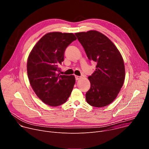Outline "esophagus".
Instances as JSON below:
<instances>
[{"label":"esophagus","instance_id":"1","mask_svg":"<svg viewBox=\"0 0 149 149\" xmlns=\"http://www.w3.org/2000/svg\"><path fill=\"white\" fill-rule=\"evenodd\" d=\"M81 78V77H79V76H75V79L76 80H78L79 79Z\"/></svg>","mask_w":149,"mask_h":149}]
</instances>
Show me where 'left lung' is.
Here are the masks:
<instances>
[{
	"label": "left lung",
	"instance_id": "1",
	"mask_svg": "<svg viewBox=\"0 0 149 149\" xmlns=\"http://www.w3.org/2000/svg\"><path fill=\"white\" fill-rule=\"evenodd\" d=\"M89 59L97 62L88 77L91 84L87 102L95 107H105L117 97L125 79L123 57L113 42L102 33L91 30L75 33Z\"/></svg>",
	"mask_w": 149,
	"mask_h": 149
}]
</instances>
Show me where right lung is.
Wrapping results in <instances>:
<instances>
[{
    "label": "right lung",
    "instance_id": "add662e5",
    "mask_svg": "<svg viewBox=\"0 0 149 149\" xmlns=\"http://www.w3.org/2000/svg\"><path fill=\"white\" fill-rule=\"evenodd\" d=\"M76 39L72 33L49 32L38 40L29 55L27 72L31 87L41 101L52 107L65 102L74 88V75H61L56 71L65 49Z\"/></svg>",
    "mask_w": 149,
    "mask_h": 149
}]
</instances>
